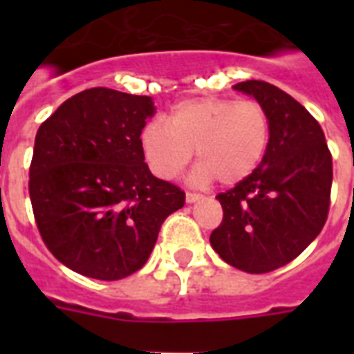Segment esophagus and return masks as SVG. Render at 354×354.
<instances>
[{
	"label": "esophagus",
	"instance_id": "34e87169",
	"mask_svg": "<svg viewBox=\"0 0 354 354\" xmlns=\"http://www.w3.org/2000/svg\"><path fill=\"white\" fill-rule=\"evenodd\" d=\"M202 198V194L200 193H193V191H187L185 193V200H187V204H194V202H198Z\"/></svg>",
	"mask_w": 354,
	"mask_h": 354
}]
</instances>
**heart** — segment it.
I'll return each mask as SVG.
<instances>
[{
	"mask_svg": "<svg viewBox=\"0 0 354 354\" xmlns=\"http://www.w3.org/2000/svg\"><path fill=\"white\" fill-rule=\"evenodd\" d=\"M141 149L150 171L172 180L187 167L193 150L196 178L235 185L252 174L270 143V118L261 102L230 97H198L178 102L169 124L154 119L141 130Z\"/></svg>",
	"mask_w": 354,
	"mask_h": 354,
	"instance_id": "b5f03b06",
	"label": "heart"
}]
</instances>
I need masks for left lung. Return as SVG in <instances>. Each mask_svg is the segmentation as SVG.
<instances>
[{
  "mask_svg": "<svg viewBox=\"0 0 354 354\" xmlns=\"http://www.w3.org/2000/svg\"><path fill=\"white\" fill-rule=\"evenodd\" d=\"M270 118V143L257 169L226 193L213 250L235 268L266 274L285 266L319 235L330 205L333 156L319 122L277 86L235 84Z\"/></svg>",
  "mask_w": 354,
  "mask_h": 354,
  "instance_id": "obj_1",
  "label": "left lung"
}]
</instances>
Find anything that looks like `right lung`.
<instances>
[{
  "label": "right lung",
  "mask_w": 354,
  "mask_h": 354,
  "mask_svg": "<svg viewBox=\"0 0 354 354\" xmlns=\"http://www.w3.org/2000/svg\"><path fill=\"white\" fill-rule=\"evenodd\" d=\"M147 95L90 88L41 122L29 167V196L47 250L77 274L102 281L149 261L161 224L185 193L152 176L141 130Z\"/></svg>",
  "instance_id": "add662e5"
}]
</instances>
